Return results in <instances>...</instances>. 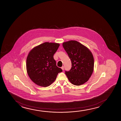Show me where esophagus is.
I'll use <instances>...</instances> for the list:
<instances>
[{
  "instance_id": "obj_1",
  "label": "esophagus",
  "mask_w": 121,
  "mask_h": 121,
  "mask_svg": "<svg viewBox=\"0 0 121 121\" xmlns=\"http://www.w3.org/2000/svg\"><path fill=\"white\" fill-rule=\"evenodd\" d=\"M61 69H62V70H64V66H62V67H61Z\"/></svg>"
}]
</instances>
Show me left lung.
I'll return each mask as SVG.
<instances>
[{"label": "left lung", "mask_w": 121, "mask_h": 121, "mask_svg": "<svg viewBox=\"0 0 121 121\" xmlns=\"http://www.w3.org/2000/svg\"><path fill=\"white\" fill-rule=\"evenodd\" d=\"M63 48L71 60V67L65 74L70 82L76 86L86 82L94 69V58L91 51L84 45L75 40L63 43Z\"/></svg>", "instance_id": "8db88e82"}]
</instances>
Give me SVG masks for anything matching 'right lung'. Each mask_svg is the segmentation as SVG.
I'll return each instance as SVG.
<instances>
[{
    "instance_id": "add662e5",
    "label": "right lung",
    "mask_w": 121,
    "mask_h": 121,
    "mask_svg": "<svg viewBox=\"0 0 121 121\" xmlns=\"http://www.w3.org/2000/svg\"><path fill=\"white\" fill-rule=\"evenodd\" d=\"M59 43L45 42L32 49L26 59V70L30 79L42 87L49 86L62 70L56 66L53 55Z\"/></svg>"
}]
</instances>
